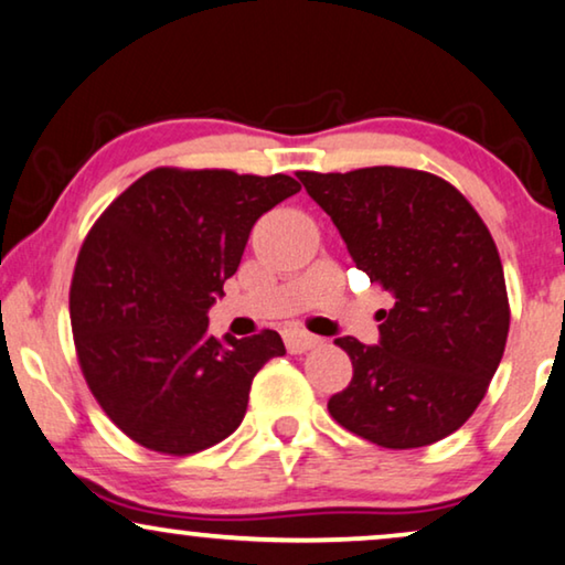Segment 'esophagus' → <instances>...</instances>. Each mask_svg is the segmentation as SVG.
Listing matches in <instances>:
<instances>
[{
  "label": "esophagus",
  "instance_id": "34e87169",
  "mask_svg": "<svg viewBox=\"0 0 565 565\" xmlns=\"http://www.w3.org/2000/svg\"><path fill=\"white\" fill-rule=\"evenodd\" d=\"M282 337H285V347H288V351H292V354H300V351H308L321 343V339L313 337V333L300 331V329H288Z\"/></svg>",
  "mask_w": 565,
  "mask_h": 565
}]
</instances>
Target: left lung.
<instances>
[{
    "mask_svg": "<svg viewBox=\"0 0 565 565\" xmlns=\"http://www.w3.org/2000/svg\"><path fill=\"white\" fill-rule=\"evenodd\" d=\"M351 259L395 298L380 341L337 339L354 366L329 399L343 428L420 448L471 418L502 362L510 302L492 234L444 178L411 168L298 173Z\"/></svg>",
    "mask_w": 565,
    "mask_h": 565,
    "instance_id": "left-lung-1",
    "label": "left lung"
}]
</instances>
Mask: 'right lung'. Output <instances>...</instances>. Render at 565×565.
Returning a JSON list of instances; mask_svg holds the SVG:
<instances>
[{
	"instance_id": "1",
	"label": "right lung",
	"mask_w": 565,
	"mask_h": 565,
	"mask_svg": "<svg viewBox=\"0 0 565 565\" xmlns=\"http://www.w3.org/2000/svg\"><path fill=\"white\" fill-rule=\"evenodd\" d=\"M300 191L290 175L154 168L99 216L71 282L84 377L114 425L188 456L239 428L255 374L285 354L277 331L209 333L255 222Z\"/></svg>"
}]
</instances>
